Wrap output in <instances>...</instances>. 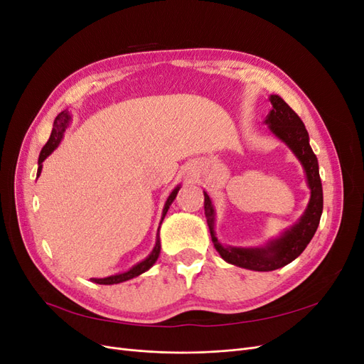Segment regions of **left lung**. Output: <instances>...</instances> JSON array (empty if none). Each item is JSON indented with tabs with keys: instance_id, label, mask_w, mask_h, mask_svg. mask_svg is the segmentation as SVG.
<instances>
[{
	"instance_id": "8db88e82",
	"label": "left lung",
	"mask_w": 364,
	"mask_h": 364,
	"mask_svg": "<svg viewBox=\"0 0 364 364\" xmlns=\"http://www.w3.org/2000/svg\"><path fill=\"white\" fill-rule=\"evenodd\" d=\"M269 100L272 103V111L266 118V124H269L272 134L285 142L294 153V156L301 161L306 176V185L311 191L310 202H308L299 222L262 247H225L222 243H218L214 232L215 211L213 202L209 196L203 193L206 222L214 247L220 257L234 266L257 272L281 269L299 257L314 237L323 211V191L321 176H318V164L310 147V136H308L302 119L279 95H270Z\"/></svg>"
}]
</instances>
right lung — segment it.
Here are the masks:
<instances>
[{"label":"right lung","instance_id":"1","mask_svg":"<svg viewBox=\"0 0 364 364\" xmlns=\"http://www.w3.org/2000/svg\"><path fill=\"white\" fill-rule=\"evenodd\" d=\"M70 119H71V117H70L68 111H63V112H60V114L56 117V119H54V124H53V130H51L50 139L47 141V144L42 147V151H41L39 159H38V165H39V167H38V178H39V174H41V171H42V162L46 161V159H47V156H50V155H51V151L60 144V139L63 138V132H65V129L68 127V124H70ZM179 188H181V186H176V188L171 191V194L168 196L167 202H165L164 209H162V218H161V223H162V220H164L165 214H167L170 205H171V203H173V200L176 199V196H178ZM159 252H161V241H159V228H158L156 245H155V247H153V250H151L150 255H149L144 261L138 262L136 266H134V267H132L130 270H127V272H124V273L112 274V277H107V278H91V281H92V282H95V284L111 285V284H119V282L129 281V279L135 278V277H139L141 273L147 272V270L153 266V264L156 262V259H158V257H159Z\"/></svg>","mask_w":364,"mask_h":364}]
</instances>
